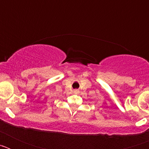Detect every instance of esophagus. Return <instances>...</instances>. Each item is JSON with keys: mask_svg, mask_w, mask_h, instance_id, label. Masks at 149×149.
Returning <instances> with one entry per match:
<instances>
[{"mask_svg": "<svg viewBox=\"0 0 149 149\" xmlns=\"http://www.w3.org/2000/svg\"><path fill=\"white\" fill-rule=\"evenodd\" d=\"M74 93L77 94V93H79V90H78V89H74Z\"/></svg>", "mask_w": 149, "mask_h": 149, "instance_id": "34e87169", "label": "esophagus"}]
</instances>
